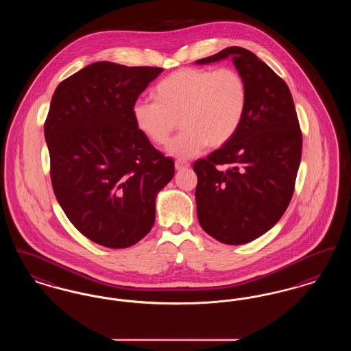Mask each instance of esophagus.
<instances>
[{
  "label": "esophagus",
  "instance_id": "esophagus-1",
  "mask_svg": "<svg viewBox=\"0 0 351 351\" xmlns=\"http://www.w3.org/2000/svg\"><path fill=\"white\" fill-rule=\"evenodd\" d=\"M188 167H189V163H186V162H184V160H176V162H175L176 171H183V169H186Z\"/></svg>",
  "mask_w": 351,
  "mask_h": 351
}]
</instances>
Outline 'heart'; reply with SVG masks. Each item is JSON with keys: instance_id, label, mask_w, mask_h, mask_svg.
<instances>
[{"instance_id": "b5f03b06", "label": "heart", "mask_w": 351, "mask_h": 351, "mask_svg": "<svg viewBox=\"0 0 351 351\" xmlns=\"http://www.w3.org/2000/svg\"><path fill=\"white\" fill-rule=\"evenodd\" d=\"M152 97L155 101L134 105L136 128L154 145L163 146L180 125L183 132L168 151L188 159L233 138L246 116L249 88L235 68H184L156 84Z\"/></svg>"}]
</instances>
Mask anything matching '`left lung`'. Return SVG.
I'll return each instance as SVG.
<instances>
[{"label":"left lung","instance_id":"left-lung-1","mask_svg":"<svg viewBox=\"0 0 351 351\" xmlns=\"http://www.w3.org/2000/svg\"><path fill=\"white\" fill-rule=\"evenodd\" d=\"M229 56L246 79L247 110L226 145L193 163L195 196L201 228L222 243L243 245L268 232L288 208L302 134L289 88L251 51L233 46L196 63Z\"/></svg>","mask_w":351,"mask_h":351}]
</instances>
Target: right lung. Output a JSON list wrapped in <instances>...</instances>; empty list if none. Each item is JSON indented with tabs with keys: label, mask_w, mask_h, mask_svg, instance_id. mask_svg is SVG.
I'll return each instance as SVG.
<instances>
[{
	"label": "right lung",
	"mask_w": 351,
	"mask_h": 351,
	"mask_svg": "<svg viewBox=\"0 0 351 351\" xmlns=\"http://www.w3.org/2000/svg\"><path fill=\"white\" fill-rule=\"evenodd\" d=\"M163 71L89 64L55 89L45 122L55 197L101 246L126 249L155 222V197L175 175L171 158L136 128L138 96Z\"/></svg>",
	"instance_id": "obj_1"
}]
</instances>
